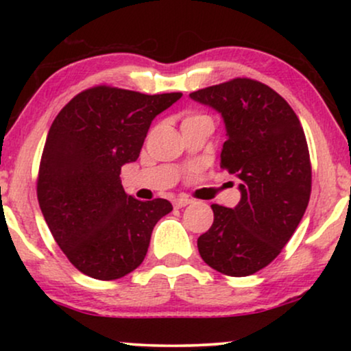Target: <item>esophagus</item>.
<instances>
[{
    "instance_id": "esophagus-1",
    "label": "esophagus",
    "mask_w": 351,
    "mask_h": 351,
    "mask_svg": "<svg viewBox=\"0 0 351 351\" xmlns=\"http://www.w3.org/2000/svg\"><path fill=\"white\" fill-rule=\"evenodd\" d=\"M191 203V199L186 198V196H179V198L174 199V208L180 209V208H185V206H189Z\"/></svg>"
}]
</instances>
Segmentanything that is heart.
<instances>
[{"label":"heart","mask_w":351,"mask_h":351,"mask_svg":"<svg viewBox=\"0 0 351 351\" xmlns=\"http://www.w3.org/2000/svg\"><path fill=\"white\" fill-rule=\"evenodd\" d=\"M201 118H206L203 114H189V117H185L184 123H190V121H195V119H201Z\"/></svg>","instance_id":"b5f03b06"}]
</instances>
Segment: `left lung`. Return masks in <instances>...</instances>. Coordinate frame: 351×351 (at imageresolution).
Segmentation results:
<instances>
[{"label": "left lung", "mask_w": 351, "mask_h": 351, "mask_svg": "<svg viewBox=\"0 0 351 351\" xmlns=\"http://www.w3.org/2000/svg\"><path fill=\"white\" fill-rule=\"evenodd\" d=\"M190 97L222 114L220 167L241 180L237 208L210 206L214 222L198 238L199 256L223 275H254L278 257L308 206L305 132L291 105L261 81L234 78Z\"/></svg>", "instance_id": "left-lung-1"}]
</instances>
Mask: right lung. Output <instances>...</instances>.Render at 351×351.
Here are the masks:
<instances>
[{"instance_id":"add662e5","label":"right lung","mask_w":351,"mask_h":351,"mask_svg":"<svg viewBox=\"0 0 351 351\" xmlns=\"http://www.w3.org/2000/svg\"><path fill=\"white\" fill-rule=\"evenodd\" d=\"M180 97L95 86L76 94L51 124L38 203L62 252L84 275L110 281L136 270L153 227L172 210L167 199L126 195L119 174L138 158L153 118Z\"/></svg>"}]
</instances>
